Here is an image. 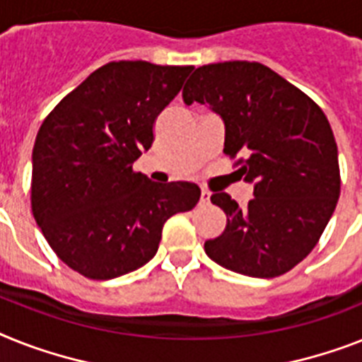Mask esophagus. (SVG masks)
<instances>
[{"label": "esophagus", "mask_w": 362, "mask_h": 362, "mask_svg": "<svg viewBox=\"0 0 362 362\" xmlns=\"http://www.w3.org/2000/svg\"><path fill=\"white\" fill-rule=\"evenodd\" d=\"M211 202V192L209 190H202V196H199V203L202 205H205V203Z\"/></svg>", "instance_id": "obj_1"}]
</instances>
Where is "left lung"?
I'll return each mask as SVG.
<instances>
[{"instance_id": "obj_1", "label": "left lung", "mask_w": 362, "mask_h": 362, "mask_svg": "<svg viewBox=\"0 0 362 362\" xmlns=\"http://www.w3.org/2000/svg\"><path fill=\"white\" fill-rule=\"evenodd\" d=\"M226 127L223 153L255 198L240 207L228 192L211 202L228 216L220 237L205 240L216 264L250 277H277L305 259L340 196L339 151L322 109L261 62L229 61L196 68L183 88Z\"/></svg>"}]
</instances>
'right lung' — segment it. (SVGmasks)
I'll return each instance as SVG.
<instances>
[{"instance_id": "1", "label": "right lung", "mask_w": 362, "mask_h": 362, "mask_svg": "<svg viewBox=\"0 0 362 362\" xmlns=\"http://www.w3.org/2000/svg\"><path fill=\"white\" fill-rule=\"evenodd\" d=\"M192 66L118 61L98 68L49 112L33 148V216L71 270L115 279L144 267L163 226L198 203L188 181L153 183L133 163Z\"/></svg>"}]
</instances>
